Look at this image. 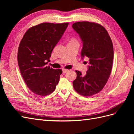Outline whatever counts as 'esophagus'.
Listing matches in <instances>:
<instances>
[{"label":"esophagus","instance_id":"34e87169","mask_svg":"<svg viewBox=\"0 0 134 134\" xmlns=\"http://www.w3.org/2000/svg\"><path fill=\"white\" fill-rule=\"evenodd\" d=\"M68 71V70H67V69H63V72L64 74L66 73Z\"/></svg>","mask_w":134,"mask_h":134}]
</instances>
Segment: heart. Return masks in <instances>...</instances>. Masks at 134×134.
<instances>
[{
	"label": "heart",
	"mask_w": 134,
	"mask_h": 134,
	"mask_svg": "<svg viewBox=\"0 0 134 134\" xmlns=\"http://www.w3.org/2000/svg\"><path fill=\"white\" fill-rule=\"evenodd\" d=\"M75 41V40H71V41Z\"/></svg>",
	"instance_id": "1"
}]
</instances>
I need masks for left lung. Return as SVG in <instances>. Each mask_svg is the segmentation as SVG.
<instances>
[{
	"label": "left lung",
	"instance_id": "8db88e82",
	"mask_svg": "<svg viewBox=\"0 0 134 134\" xmlns=\"http://www.w3.org/2000/svg\"><path fill=\"white\" fill-rule=\"evenodd\" d=\"M72 27L83 42L81 58L87 57L90 64L86 74L76 70L77 76L72 82L73 87L79 94L91 96L102 90L111 74L113 59L112 42L106 30L99 24L78 22Z\"/></svg>",
	"mask_w": 134,
	"mask_h": 134
}]
</instances>
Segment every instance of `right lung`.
Instances as JSON below:
<instances>
[{"label":"right lung","instance_id":"obj_1","mask_svg":"<svg viewBox=\"0 0 134 134\" xmlns=\"http://www.w3.org/2000/svg\"><path fill=\"white\" fill-rule=\"evenodd\" d=\"M68 25L41 23L28 29L19 43L17 58L20 72L27 86L36 94H51L59 83L62 70L46 64Z\"/></svg>","mask_w":134,"mask_h":134}]
</instances>
